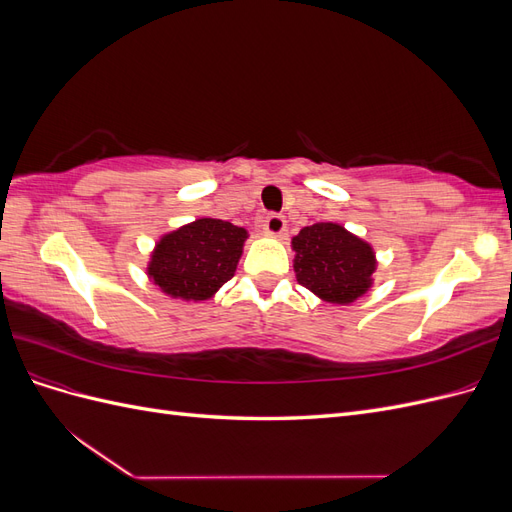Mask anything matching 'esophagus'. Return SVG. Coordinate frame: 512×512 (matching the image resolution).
I'll list each match as a JSON object with an SVG mask.
<instances>
[{"label":"esophagus","mask_w":512,"mask_h":512,"mask_svg":"<svg viewBox=\"0 0 512 512\" xmlns=\"http://www.w3.org/2000/svg\"><path fill=\"white\" fill-rule=\"evenodd\" d=\"M265 232L267 235H271V237H280L282 232H284V228H286V220H284V215L282 213H269L267 218H265Z\"/></svg>","instance_id":"esophagus-1"}]
</instances>
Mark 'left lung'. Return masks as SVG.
<instances>
[{"instance_id":"1","label":"left lung","mask_w":512,"mask_h":512,"mask_svg":"<svg viewBox=\"0 0 512 512\" xmlns=\"http://www.w3.org/2000/svg\"><path fill=\"white\" fill-rule=\"evenodd\" d=\"M297 282L316 297L348 305L369 290L376 271L371 245L354 237L344 226L320 222L305 226L292 239Z\"/></svg>"}]
</instances>
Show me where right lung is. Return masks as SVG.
<instances>
[{"mask_svg":"<svg viewBox=\"0 0 512 512\" xmlns=\"http://www.w3.org/2000/svg\"><path fill=\"white\" fill-rule=\"evenodd\" d=\"M247 230L203 218L164 235L151 254L147 273L166 294L207 301L237 271Z\"/></svg>","mask_w":512,"mask_h":512,"instance_id":"add662e5","label":"right lung"}]
</instances>
